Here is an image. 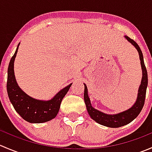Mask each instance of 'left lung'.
<instances>
[{
	"label": "left lung",
	"instance_id": "obj_1",
	"mask_svg": "<svg viewBox=\"0 0 152 152\" xmlns=\"http://www.w3.org/2000/svg\"><path fill=\"white\" fill-rule=\"evenodd\" d=\"M124 37L137 49L139 53V57H140V65H141L142 68L141 82L139 86L137 97L134 104L128 110L121 112L119 113H116V114H107L103 112L99 111L92 106L90 99L88 96L87 87L85 84H84V85H85L84 99H85V105L89 115L98 124L107 127H110V128H118V127L123 126L131 123L133 120H134L137 117V115L141 112L142 107L144 105L145 93H146V88L147 85H148V74H147V70L145 68V64H144L143 56H142L141 50H140L139 45L133 39L129 37L128 36H124Z\"/></svg>",
	"mask_w": 152,
	"mask_h": 152
}]
</instances>
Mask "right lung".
Returning a JSON list of instances; mask_svg holds the SVG:
<instances>
[{"mask_svg": "<svg viewBox=\"0 0 152 152\" xmlns=\"http://www.w3.org/2000/svg\"><path fill=\"white\" fill-rule=\"evenodd\" d=\"M19 45L20 43L11 59L7 72V88L9 99L17 113L26 121L31 124L49 121L57 115L61 102L72 83L59 90L50 100H39L29 96L19 87L14 71V62Z\"/></svg>", "mask_w": 152, "mask_h": 152, "instance_id": "right-lung-1", "label": "right lung"}]
</instances>
